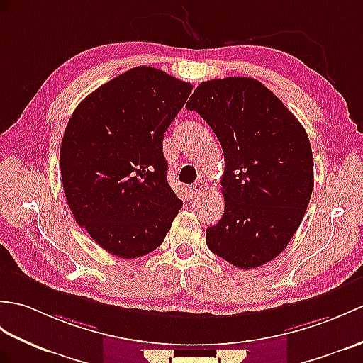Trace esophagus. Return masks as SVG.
Segmentation results:
<instances>
[{"instance_id": "obj_1", "label": "esophagus", "mask_w": 363, "mask_h": 363, "mask_svg": "<svg viewBox=\"0 0 363 363\" xmlns=\"http://www.w3.org/2000/svg\"><path fill=\"white\" fill-rule=\"evenodd\" d=\"M204 190H206L204 184H201V182H196V184L190 185V189H189L190 196H191L193 199H198V198L202 195V193H204Z\"/></svg>"}]
</instances>
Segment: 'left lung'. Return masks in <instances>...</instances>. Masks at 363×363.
I'll return each instance as SVG.
<instances>
[{
  "label": "left lung",
  "instance_id": "obj_1",
  "mask_svg": "<svg viewBox=\"0 0 363 363\" xmlns=\"http://www.w3.org/2000/svg\"><path fill=\"white\" fill-rule=\"evenodd\" d=\"M221 142L224 213L206 230L208 249L240 269L280 255L297 232L314 187L303 125L263 83L202 82L189 99Z\"/></svg>",
  "mask_w": 363,
  "mask_h": 363
}]
</instances>
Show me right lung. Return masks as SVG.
Returning <instances> with one entry per match:
<instances>
[{
	"label": "right lung",
	"instance_id": "right-lung-1",
	"mask_svg": "<svg viewBox=\"0 0 363 363\" xmlns=\"http://www.w3.org/2000/svg\"><path fill=\"white\" fill-rule=\"evenodd\" d=\"M191 89L138 66L91 92L67 122L60 148L67 206L109 254L130 259L153 252L181 210L162 140Z\"/></svg>",
	"mask_w": 363,
	"mask_h": 363
}]
</instances>
